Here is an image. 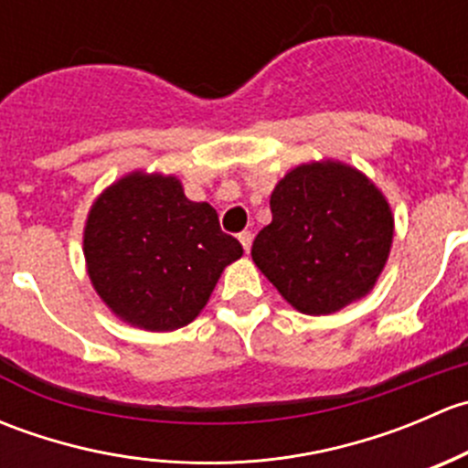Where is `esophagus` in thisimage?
<instances>
[{"label": "esophagus", "instance_id": "obj_1", "mask_svg": "<svg viewBox=\"0 0 468 468\" xmlns=\"http://www.w3.org/2000/svg\"><path fill=\"white\" fill-rule=\"evenodd\" d=\"M238 239H239V244H242V249L244 251H251V242H253V235L249 233V230H244V233H239L238 235Z\"/></svg>", "mask_w": 468, "mask_h": 468}]
</instances>
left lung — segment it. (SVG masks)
Here are the masks:
<instances>
[{"label":"left lung","mask_w":468,"mask_h":468,"mask_svg":"<svg viewBox=\"0 0 468 468\" xmlns=\"http://www.w3.org/2000/svg\"><path fill=\"white\" fill-rule=\"evenodd\" d=\"M271 221L251 258L303 314H333L378 282L391 242L389 201L360 169L325 158L301 163L271 192Z\"/></svg>","instance_id":"1"}]
</instances>
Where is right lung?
<instances>
[{"label":"right lung","instance_id":"add662e5","mask_svg":"<svg viewBox=\"0 0 468 468\" xmlns=\"http://www.w3.org/2000/svg\"><path fill=\"white\" fill-rule=\"evenodd\" d=\"M83 256L117 319L167 333L199 317L242 244L221 233L215 207L187 199L174 174L135 169L90 206Z\"/></svg>","mask_w":468,"mask_h":468}]
</instances>
